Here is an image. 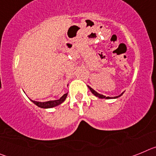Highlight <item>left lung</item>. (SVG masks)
Instances as JSON below:
<instances>
[{
    "instance_id": "obj_1",
    "label": "left lung",
    "mask_w": 156,
    "mask_h": 156,
    "mask_svg": "<svg viewBox=\"0 0 156 156\" xmlns=\"http://www.w3.org/2000/svg\"><path fill=\"white\" fill-rule=\"evenodd\" d=\"M88 88H89V89H90V91L92 92V94H94L95 96H96V97L99 98H105V99H112V98H117L120 97L121 95H122V94H123V92H122V93L121 94H119V96H115V97H105V95H103V94H99V93H98V92H96V91H95V90H94V89H92V88L90 87H89V86H88Z\"/></svg>"
}]
</instances>
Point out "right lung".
<instances>
[{"mask_svg":"<svg viewBox=\"0 0 156 156\" xmlns=\"http://www.w3.org/2000/svg\"><path fill=\"white\" fill-rule=\"evenodd\" d=\"M67 95H68V93L65 94L62 96L61 98L58 100H54V101H44V102H41V101H34L31 100V101L33 103L37 105L40 108H53V107H55V106L58 105L62 104V103L66 100V97H67Z\"/></svg>","mask_w":156,"mask_h":156,"instance_id":"obj_1","label":"right lung"}]
</instances>
